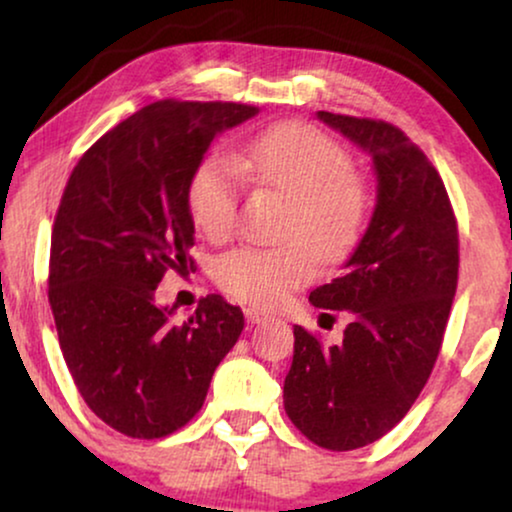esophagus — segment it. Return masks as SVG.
Returning <instances> with one entry per match:
<instances>
[{"mask_svg": "<svg viewBox=\"0 0 512 512\" xmlns=\"http://www.w3.org/2000/svg\"><path fill=\"white\" fill-rule=\"evenodd\" d=\"M269 315H266L264 311H259V308H246V320L250 322V325H259V322H264Z\"/></svg>", "mask_w": 512, "mask_h": 512, "instance_id": "34e87169", "label": "esophagus"}]
</instances>
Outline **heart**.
I'll list each match as a JSON object with an SVG mask.
<instances>
[{"mask_svg":"<svg viewBox=\"0 0 512 512\" xmlns=\"http://www.w3.org/2000/svg\"><path fill=\"white\" fill-rule=\"evenodd\" d=\"M243 178L285 194L271 248H236L215 262V283L234 299L273 308L315 273V257L336 264L352 253L369 220V192L341 143L306 122H283L241 143L232 157L215 153L194 169L187 204L211 241L232 234Z\"/></svg>","mask_w":512,"mask_h":512,"instance_id":"1","label":"heart"}]
</instances>
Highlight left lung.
<instances>
[{
    "label": "left lung",
    "instance_id": "obj_1",
    "mask_svg": "<svg viewBox=\"0 0 512 512\" xmlns=\"http://www.w3.org/2000/svg\"><path fill=\"white\" fill-rule=\"evenodd\" d=\"M318 118L371 155L378 199L343 271L311 292L313 306L350 315L343 341L327 348L294 325L283 403L308 441L345 452L397 427L427 385L457 290L459 232L436 167L397 125Z\"/></svg>",
    "mask_w": 512,
    "mask_h": 512
}]
</instances>
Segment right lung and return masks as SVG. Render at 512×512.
I'll return each instance as SVG.
<instances>
[{
  "instance_id": "obj_1",
  "label": "right lung",
  "mask_w": 512,
  "mask_h": 512,
  "mask_svg": "<svg viewBox=\"0 0 512 512\" xmlns=\"http://www.w3.org/2000/svg\"><path fill=\"white\" fill-rule=\"evenodd\" d=\"M255 113L236 102L143 106L85 150L62 192L48 264L57 338L88 408L129 438L185 427L243 331V311L220 294L174 322L155 292L169 269H194V169L215 134Z\"/></svg>"
}]
</instances>
